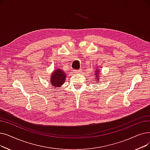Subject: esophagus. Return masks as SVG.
I'll list each match as a JSON object with an SVG mask.
<instances>
[{"instance_id": "obj_1", "label": "esophagus", "mask_w": 150, "mask_h": 150, "mask_svg": "<svg viewBox=\"0 0 150 150\" xmlns=\"http://www.w3.org/2000/svg\"><path fill=\"white\" fill-rule=\"evenodd\" d=\"M81 69H79V70H74V72L75 74H80L81 72Z\"/></svg>"}]
</instances>
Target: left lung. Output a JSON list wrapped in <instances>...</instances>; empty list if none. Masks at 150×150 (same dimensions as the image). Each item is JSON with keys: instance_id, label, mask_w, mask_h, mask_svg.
Instances as JSON below:
<instances>
[{"instance_id": "obj_1", "label": "left lung", "mask_w": 150, "mask_h": 150, "mask_svg": "<svg viewBox=\"0 0 150 150\" xmlns=\"http://www.w3.org/2000/svg\"><path fill=\"white\" fill-rule=\"evenodd\" d=\"M96 74H99V73L97 72V71H98V69H97V70H96ZM96 76H97V75H96Z\"/></svg>"}]
</instances>
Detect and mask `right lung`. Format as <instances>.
<instances>
[{"label":"right lung","instance_id":"1","mask_svg":"<svg viewBox=\"0 0 150 150\" xmlns=\"http://www.w3.org/2000/svg\"><path fill=\"white\" fill-rule=\"evenodd\" d=\"M51 76L50 83L56 88L61 86L62 84H64L66 77V74L60 69L54 70V74Z\"/></svg>","mask_w":150,"mask_h":150}]
</instances>
